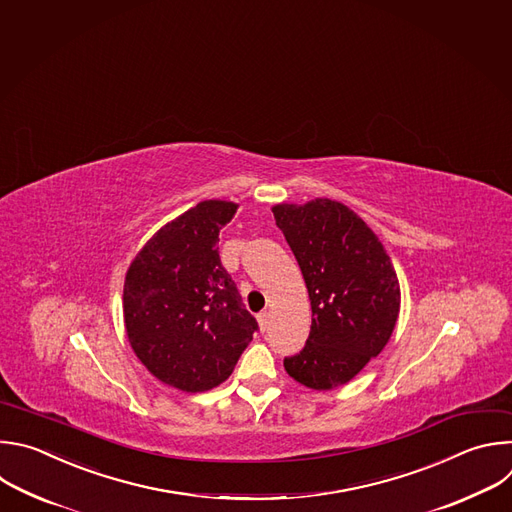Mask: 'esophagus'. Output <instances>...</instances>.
<instances>
[{"label": "esophagus", "instance_id": "1", "mask_svg": "<svg viewBox=\"0 0 512 512\" xmlns=\"http://www.w3.org/2000/svg\"><path fill=\"white\" fill-rule=\"evenodd\" d=\"M258 325H260V331H266L268 329V325H270V315L266 313V311H262L258 317Z\"/></svg>", "mask_w": 512, "mask_h": 512}]
</instances>
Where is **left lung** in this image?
<instances>
[{"label": "left lung", "instance_id": "1", "mask_svg": "<svg viewBox=\"0 0 512 512\" xmlns=\"http://www.w3.org/2000/svg\"><path fill=\"white\" fill-rule=\"evenodd\" d=\"M309 290L313 325L300 353L284 357L298 383L327 391L351 381L387 345L399 315L395 268L371 228L339 201L272 208Z\"/></svg>", "mask_w": 512, "mask_h": 512}]
</instances>
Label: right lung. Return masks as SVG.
<instances>
[{"label": "right lung", "mask_w": 512, "mask_h": 512, "mask_svg": "<svg viewBox=\"0 0 512 512\" xmlns=\"http://www.w3.org/2000/svg\"><path fill=\"white\" fill-rule=\"evenodd\" d=\"M236 210L232 201H199L165 224L127 270L129 343L159 381L187 393L224 383L258 331L218 252Z\"/></svg>", "instance_id": "obj_1"}]
</instances>
